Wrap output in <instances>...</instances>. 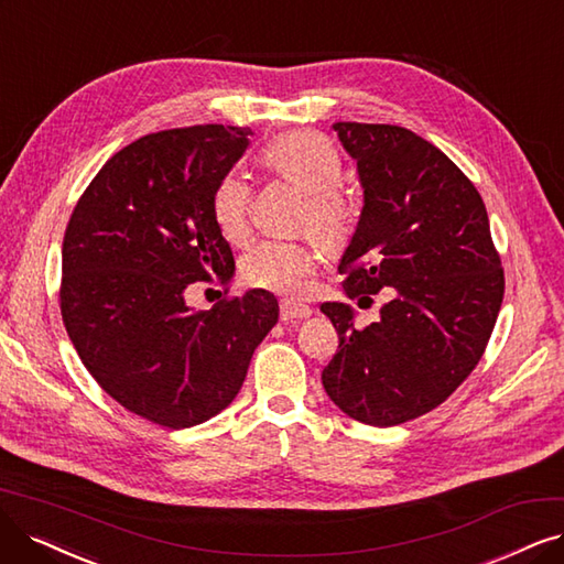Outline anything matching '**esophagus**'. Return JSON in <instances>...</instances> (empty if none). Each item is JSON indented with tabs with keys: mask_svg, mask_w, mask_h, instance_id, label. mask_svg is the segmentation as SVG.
I'll return each mask as SVG.
<instances>
[{
	"mask_svg": "<svg viewBox=\"0 0 564 564\" xmlns=\"http://www.w3.org/2000/svg\"><path fill=\"white\" fill-rule=\"evenodd\" d=\"M311 314H314V308L302 304V302H293V300H283V302H281V321L308 318Z\"/></svg>",
	"mask_w": 564,
	"mask_h": 564,
	"instance_id": "esophagus-1",
	"label": "esophagus"
}]
</instances>
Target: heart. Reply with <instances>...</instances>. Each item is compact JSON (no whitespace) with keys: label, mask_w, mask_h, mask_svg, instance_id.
I'll use <instances>...</instances> for the list:
<instances>
[{"label":"heart","mask_w":564,"mask_h":564,"mask_svg":"<svg viewBox=\"0 0 564 564\" xmlns=\"http://www.w3.org/2000/svg\"><path fill=\"white\" fill-rule=\"evenodd\" d=\"M262 164L276 176L306 193L302 223L327 248L348 241L358 223V204L339 183L341 158L329 139L318 132L295 130L271 139L262 151ZM212 216L220 235L241 241L250 220V183L229 172L212 193ZM316 271V250L311 241H262L241 262L248 285L271 293H302Z\"/></svg>","instance_id":"1"}]
</instances>
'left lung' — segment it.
Listing matches in <instances>:
<instances>
[{"label":"left lung","instance_id":"1","mask_svg":"<svg viewBox=\"0 0 564 564\" xmlns=\"http://www.w3.org/2000/svg\"><path fill=\"white\" fill-rule=\"evenodd\" d=\"M358 162L365 206L339 274L381 318L362 329L341 302L323 314L339 350L323 386L346 415L390 427L446 402L481 360L505 297V269L474 183L434 143L400 124L335 122Z\"/></svg>","mask_w":564,"mask_h":564}]
</instances>
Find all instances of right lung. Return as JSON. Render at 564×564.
Listing matches in <instances>:
<instances>
[{"mask_svg":"<svg viewBox=\"0 0 564 564\" xmlns=\"http://www.w3.org/2000/svg\"><path fill=\"white\" fill-rule=\"evenodd\" d=\"M250 134L195 124L132 141L90 181L62 241L59 311L80 362L120 406L162 427L229 406L279 321L267 290L185 306L187 285L235 269L212 193Z\"/></svg>","mask_w":564,"mask_h":564,"instance_id":"add662e5","label":"right lung"}]
</instances>
